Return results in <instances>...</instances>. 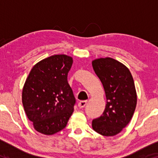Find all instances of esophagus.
Here are the masks:
<instances>
[{
    "label": "esophagus",
    "mask_w": 158,
    "mask_h": 158,
    "mask_svg": "<svg viewBox=\"0 0 158 158\" xmlns=\"http://www.w3.org/2000/svg\"><path fill=\"white\" fill-rule=\"evenodd\" d=\"M87 102H88L87 101H80L78 103V106H79V108H83L87 105Z\"/></svg>",
    "instance_id": "1"
}]
</instances>
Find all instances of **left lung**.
<instances>
[{
  "mask_svg": "<svg viewBox=\"0 0 158 158\" xmlns=\"http://www.w3.org/2000/svg\"><path fill=\"white\" fill-rule=\"evenodd\" d=\"M92 66L102 83L107 100L102 116L92 121V128L101 135L112 137L123 131L135 113V81L129 69L112 58L94 59Z\"/></svg>",
  "mask_w": 158,
  "mask_h": 158,
  "instance_id": "8db88e82",
  "label": "left lung"
}]
</instances>
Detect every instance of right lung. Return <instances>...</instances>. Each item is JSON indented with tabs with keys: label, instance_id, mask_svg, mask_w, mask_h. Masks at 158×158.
I'll use <instances>...</instances> for the list:
<instances>
[{
	"label": "right lung",
	"instance_id": "obj_1",
	"mask_svg": "<svg viewBox=\"0 0 158 158\" xmlns=\"http://www.w3.org/2000/svg\"><path fill=\"white\" fill-rule=\"evenodd\" d=\"M73 58L64 54L42 59L32 67L22 90L27 118L39 133L52 135L66 127L76 99L68 82Z\"/></svg>",
	"mask_w": 158,
	"mask_h": 158
}]
</instances>
